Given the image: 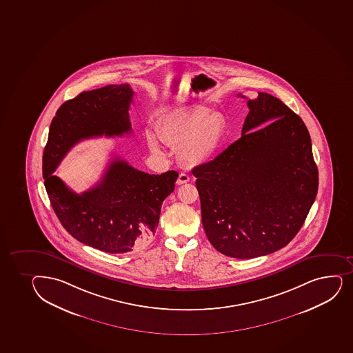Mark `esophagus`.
<instances>
[{
	"mask_svg": "<svg viewBox=\"0 0 353 353\" xmlns=\"http://www.w3.org/2000/svg\"><path fill=\"white\" fill-rule=\"evenodd\" d=\"M190 176L185 172H182V174H179V179H177V185H182V184H185V183L189 182Z\"/></svg>",
	"mask_w": 353,
	"mask_h": 353,
	"instance_id": "esophagus-1",
	"label": "esophagus"
}]
</instances>
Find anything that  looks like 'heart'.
I'll list each match as a JSON object with an SVG mask.
<instances>
[{"mask_svg": "<svg viewBox=\"0 0 353 353\" xmlns=\"http://www.w3.org/2000/svg\"><path fill=\"white\" fill-rule=\"evenodd\" d=\"M226 122L221 114L211 113L206 107L177 108L159 117L156 122V134L145 133L149 148L162 150V142L179 148L183 163L196 167L208 163L214 157L225 137Z\"/></svg>", "mask_w": 353, "mask_h": 353, "instance_id": "1", "label": "heart"}]
</instances>
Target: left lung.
Here are the masks:
<instances>
[{
  "instance_id": "8db88e82",
  "label": "left lung",
  "mask_w": 353,
  "mask_h": 353,
  "mask_svg": "<svg viewBox=\"0 0 353 353\" xmlns=\"http://www.w3.org/2000/svg\"><path fill=\"white\" fill-rule=\"evenodd\" d=\"M247 106L239 140L192 170L206 236L218 252L235 259L287 246L319 190L303 120L268 93L259 92Z\"/></svg>"
}]
</instances>
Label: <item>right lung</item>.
<instances>
[{"label":"right lung","instance_id":"right-lung-1","mask_svg":"<svg viewBox=\"0 0 353 353\" xmlns=\"http://www.w3.org/2000/svg\"><path fill=\"white\" fill-rule=\"evenodd\" d=\"M133 95L128 83H121L65 101L51 122L43 154L44 185L61 225L80 243L112 254L140 248L155 234L161 208L174 191L179 172L149 174L115 157L101 181L80 194L52 174L80 141L130 133Z\"/></svg>","mask_w":353,"mask_h":353}]
</instances>
